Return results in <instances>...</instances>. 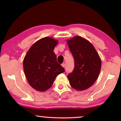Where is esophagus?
Masks as SVG:
<instances>
[{"label":"esophagus","mask_w":121,"mask_h":121,"mask_svg":"<svg viewBox=\"0 0 121 121\" xmlns=\"http://www.w3.org/2000/svg\"><path fill=\"white\" fill-rule=\"evenodd\" d=\"M61 65H62V67H63V68H65V63H62V64Z\"/></svg>","instance_id":"obj_1"}]
</instances>
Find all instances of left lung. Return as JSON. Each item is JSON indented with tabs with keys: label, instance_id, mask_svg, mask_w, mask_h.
Returning a JSON list of instances; mask_svg holds the SVG:
<instances>
[{
	"label": "left lung",
	"instance_id": "1",
	"mask_svg": "<svg viewBox=\"0 0 121 121\" xmlns=\"http://www.w3.org/2000/svg\"><path fill=\"white\" fill-rule=\"evenodd\" d=\"M67 44L75 62L74 69L67 76L69 83L78 91L85 90L91 87L99 76L101 59L93 45L81 36L67 39Z\"/></svg>",
	"mask_w": 121,
	"mask_h": 121
}]
</instances>
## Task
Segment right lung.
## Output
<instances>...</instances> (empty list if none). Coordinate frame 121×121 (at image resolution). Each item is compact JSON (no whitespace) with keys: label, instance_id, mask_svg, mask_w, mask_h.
Wrapping results in <instances>:
<instances>
[{"label":"right lung","instance_id":"obj_1","mask_svg":"<svg viewBox=\"0 0 121 121\" xmlns=\"http://www.w3.org/2000/svg\"><path fill=\"white\" fill-rule=\"evenodd\" d=\"M58 43V40L49 37L40 39L31 46L23 59L26 79L37 91L50 89L57 76L65 71L53 51Z\"/></svg>","mask_w":121,"mask_h":121}]
</instances>
